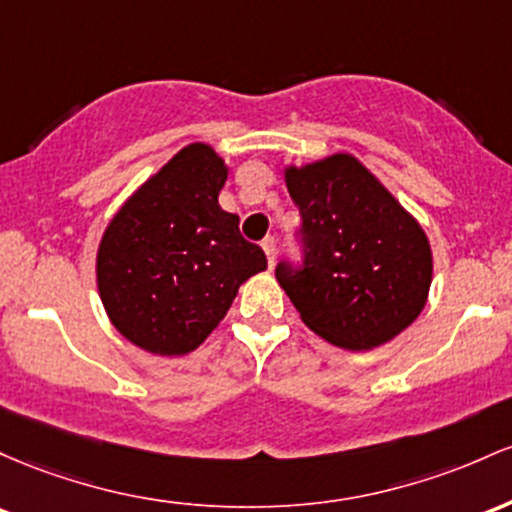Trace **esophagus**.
Instances as JSON below:
<instances>
[{"label":"esophagus","mask_w":512,"mask_h":512,"mask_svg":"<svg viewBox=\"0 0 512 512\" xmlns=\"http://www.w3.org/2000/svg\"><path fill=\"white\" fill-rule=\"evenodd\" d=\"M261 246H263V251H266V256H268V266H275V239L273 237H266L261 241Z\"/></svg>","instance_id":"obj_1"}]
</instances>
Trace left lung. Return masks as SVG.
Segmentation results:
<instances>
[{
  "label": "left lung",
  "mask_w": 512,
  "mask_h": 512,
  "mask_svg": "<svg viewBox=\"0 0 512 512\" xmlns=\"http://www.w3.org/2000/svg\"><path fill=\"white\" fill-rule=\"evenodd\" d=\"M302 212L304 268L275 278L324 341L372 350L409 329L433 283L430 241L387 186L348 152L285 166Z\"/></svg>",
  "instance_id": "obj_1"
}]
</instances>
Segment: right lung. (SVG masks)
Listing matches in <instances>:
<instances>
[{
    "mask_svg": "<svg viewBox=\"0 0 512 512\" xmlns=\"http://www.w3.org/2000/svg\"><path fill=\"white\" fill-rule=\"evenodd\" d=\"M229 166L191 142L111 217L96 249L108 319L132 346L162 358L195 350L225 319L239 285L266 271L261 246L217 203Z\"/></svg>",
    "mask_w": 512,
    "mask_h": 512,
    "instance_id": "obj_1",
    "label": "right lung"
}]
</instances>
